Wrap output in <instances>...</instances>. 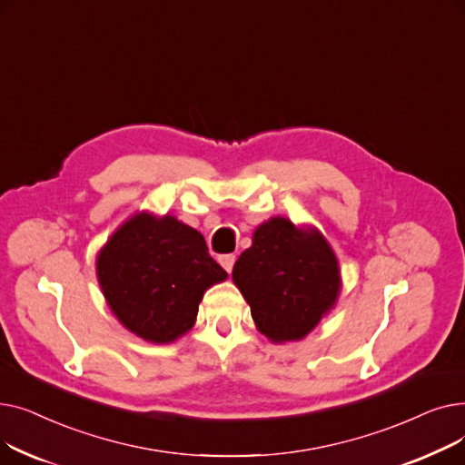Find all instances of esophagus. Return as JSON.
I'll use <instances>...</instances> for the list:
<instances>
[{"label":"esophagus","instance_id":"1","mask_svg":"<svg viewBox=\"0 0 465 465\" xmlns=\"http://www.w3.org/2000/svg\"><path fill=\"white\" fill-rule=\"evenodd\" d=\"M220 263H223V267H224V270H226L228 273H232V270H233V263H235V256H233V254H224V256H220Z\"/></svg>","mask_w":465,"mask_h":465}]
</instances>
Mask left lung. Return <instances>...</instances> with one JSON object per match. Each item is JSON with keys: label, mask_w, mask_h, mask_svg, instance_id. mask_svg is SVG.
<instances>
[{"label": "left lung", "mask_w": 465, "mask_h": 465, "mask_svg": "<svg viewBox=\"0 0 465 465\" xmlns=\"http://www.w3.org/2000/svg\"><path fill=\"white\" fill-rule=\"evenodd\" d=\"M232 279L251 305L252 321L273 343L300 341L337 303L341 270L316 228L273 216L254 230Z\"/></svg>", "instance_id": "1"}]
</instances>
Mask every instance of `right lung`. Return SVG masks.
<instances>
[{"mask_svg":"<svg viewBox=\"0 0 465 465\" xmlns=\"http://www.w3.org/2000/svg\"><path fill=\"white\" fill-rule=\"evenodd\" d=\"M95 272L118 322L156 345L192 330L205 290L228 277L198 230L144 211L109 237Z\"/></svg>","mask_w":465,"mask_h":465,"instance_id":"1","label":"right lung"}]
</instances>
